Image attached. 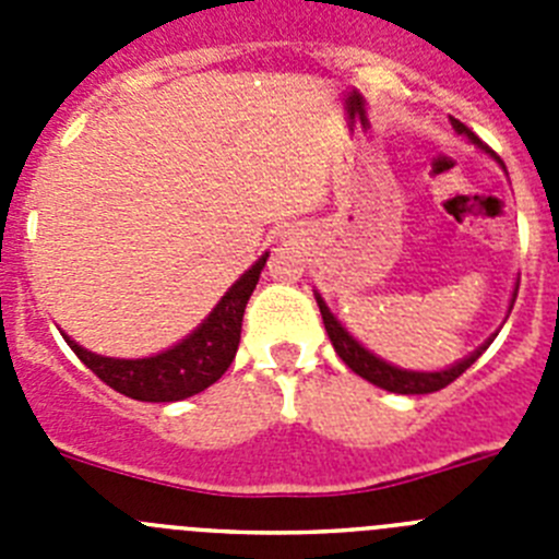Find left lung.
Here are the masks:
<instances>
[{
    "label": "left lung",
    "instance_id": "left-lung-1",
    "mask_svg": "<svg viewBox=\"0 0 559 559\" xmlns=\"http://www.w3.org/2000/svg\"><path fill=\"white\" fill-rule=\"evenodd\" d=\"M451 122H453V128H456V133H464L467 140L476 142V145H481L476 133L464 126V122H459V120H451ZM316 302H319V310H322L324 330H328V335H330V341H333V347H335V353H338V358L344 360V364H347L355 374H360V378L369 380V383H374V386L386 389V392H394V394H431V392H439V389H445L448 383H453V380L464 372V369H471L473 364H476L478 355L490 347V341H492V338L487 341L484 347H478L476 353L467 355L464 360H459L456 367H451V369H442V372H408V369H397V367H392V364H386V360L374 358L369 349L360 347L358 341H355L347 330L335 322V316L330 313L328 305L322 302V296H316Z\"/></svg>",
    "mask_w": 559,
    "mask_h": 559
}]
</instances>
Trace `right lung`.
I'll return each mask as SVG.
<instances>
[{
	"label": "right lung",
	"instance_id": "1",
	"mask_svg": "<svg viewBox=\"0 0 559 559\" xmlns=\"http://www.w3.org/2000/svg\"><path fill=\"white\" fill-rule=\"evenodd\" d=\"M265 260H269V254L260 257L226 290L218 308L206 316V322L195 333L187 335L181 344H176L167 353L136 360L103 358V355L78 347L69 335H63V338L72 347V353L114 392L126 394L131 400H142V403H173V400L192 397V394L212 386L235 360L246 305H249L251 290L257 288Z\"/></svg>",
	"mask_w": 559,
	"mask_h": 559
}]
</instances>
